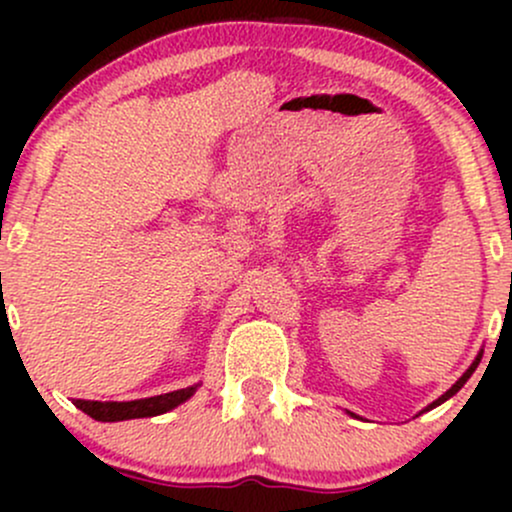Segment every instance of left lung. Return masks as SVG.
I'll return each instance as SVG.
<instances>
[{
    "mask_svg": "<svg viewBox=\"0 0 512 512\" xmlns=\"http://www.w3.org/2000/svg\"><path fill=\"white\" fill-rule=\"evenodd\" d=\"M481 356H484V351H479V354H477V358H474V361H472V366H469L467 370H464V373H462V378H460V380H457V383H455V385H452L448 392H443V395H440V397L436 399V402H431V404H428V407H426V409H421V411H419V414H424V411H431V409H436V407H440V404H443V402H448V399H450L452 395H457V392H460V390H462V387H464V383H467V380H469V378H472V373H474V370H477V366H479V361H481ZM346 414H349V416H354V419H358V416L354 414V411H346Z\"/></svg>",
    "mask_w": 512,
    "mask_h": 512,
    "instance_id": "8db88e82",
    "label": "left lung"
}]
</instances>
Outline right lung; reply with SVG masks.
<instances>
[{"instance_id":"right-lung-1","label":"right lung","mask_w":512,"mask_h":512,"mask_svg":"<svg viewBox=\"0 0 512 512\" xmlns=\"http://www.w3.org/2000/svg\"><path fill=\"white\" fill-rule=\"evenodd\" d=\"M199 383L182 387V390L166 392V395L132 399V402H98V399H74V407L96 421H127V419H146V416L166 414V411L180 407L197 392Z\"/></svg>"}]
</instances>
